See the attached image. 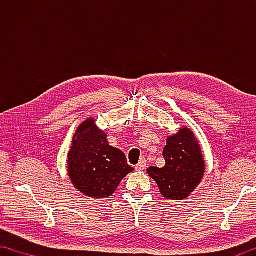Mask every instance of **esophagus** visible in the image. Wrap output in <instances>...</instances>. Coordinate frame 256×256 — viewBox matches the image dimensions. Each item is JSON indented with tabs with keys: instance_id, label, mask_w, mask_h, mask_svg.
Returning <instances> with one entry per match:
<instances>
[{
	"instance_id": "1",
	"label": "esophagus",
	"mask_w": 256,
	"mask_h": 256,
	"mask_svg": "<svg viewBox=\"0 0 256 256\" xmlns=\"http://www.w3.org/2000/svg\"><path fill=\"white\" fill-rule=\"evenodd\" d=\"M145 168H146V160L145 158H142L140 160V163L136 165L135 168H136V171H144Z\"/></svg>"
}]
</instances>
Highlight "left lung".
Returning <instances> with one entry per match:
<instances>
[{
  "instance_id": "obj_1",
  "label": "left lung",
  "mask_w": 256,
  "mask_h": 256,
  "mask_svg": "<svg viewBox=\"0 0 256 256\" xmlns=\"http://www.w3.org/2000/svg\"><path fill=\"white\" fill-rule=\"evenodd\" d=\"M162 168H147L148 176L158 183L168 200H184L199 186L204 174V160L194 134L183 127L168 138Z\"/></svg>"
}]
</instances>
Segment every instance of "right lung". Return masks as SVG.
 <instances>
[{"label": "right lung", "instance_id": "add662e5", "mask_svg": "<svg viewBox=\"0 0 256 256\" xmlns=\"http://www.w3.org/2000/svg\"><path fill=\"white\" fill-rule=\"evenodd\" d=\"M67 171L78 191L91 198L112 196L122 178L134 171L126 155L109 145L106 134L93 118L80 124L72 142Z\"/></svg>", "mask_w": 256, "mask_h": 256}]
</instances>
